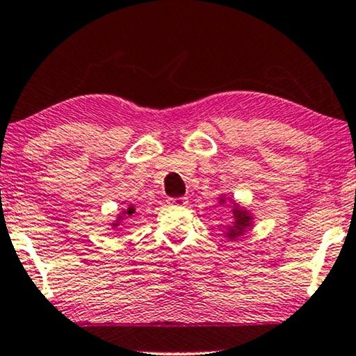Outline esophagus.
<instances>
[{"label": "esophagus", "mask_w": 356, "mask_h": 356, "mask_svg": "<svg viewBox=\"0 0 356 356\" xmlns=\"http://www.w3.org/2000/svg\"><path fill=\"white\" fill-rule=\"evenodd\" d=\"M169 203H170V205H175V207H186L187 203H188V198H187V197L169 198Z\"/></svg>", "instance_id": "obj_1"}]
</instances>
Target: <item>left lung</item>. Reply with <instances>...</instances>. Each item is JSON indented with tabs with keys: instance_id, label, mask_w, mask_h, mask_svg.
I'll use <instances>...</instances> for the list:
<instances>
[{
	"instance_id": "obj_1",
	"label": "left lung",
	"mask_w": 356,
	"mask_h": 356,
	"mask_svg": "<svg viewBox=\"0 0 356 356\" xmlns=\"http://www.w3.org/2000/svg\"><path fill=\"white\" fill-rule=\"evenodd\" d=\"M226 202L225 197L220 198V205ZM231 208H233V216H234V222L233 226L227 227L226 231V238L227 239H238L239 236H243L245 231L250 229V226H252V216H250V213L248 210H244L243 207H239L238 203H234L231 200Z\"/></svg>"
}]
</instances>
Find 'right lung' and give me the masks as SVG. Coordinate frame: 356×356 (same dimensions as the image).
<instances>
[{
  "label": "right lung",
  "instance_id": "obj_1",
  "mask_svg": "<svg viewBox=\"0 0 356 356\" xmlns=\"http://www.w3.org/2000/svg\"><path fill=\"white\" fill-rule=\"evenodd\" d=\"M134 215H135V208L134 207H129V208H127V210L122 211V215L117 216V220L112 222V227H113V229H115L117 226H120V222H122L123 218H130V216H134Z\"/></svg>",
  "mask_w": 356,
  "mask_h": 356
}]
</instances>
